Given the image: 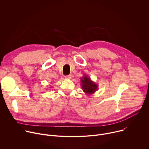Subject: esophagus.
Returning <instances> with one entry per match:
<instances>
[{
	"instance_id": "34e87169",
	"label": "esophagus",
	"mask_w": 149,
	"mask_h": 149,
	"mask_svg": "<svg viewBox=\"0 0 149 149\" xmlns=\"http://www.w3.org/2000/svg\"><path fill=\"white\" fill-rule=\"evenodd\" d=\"M72 77V75H66L65 76V78L66 79H71Z\"/></svg>"
}]
</instances>
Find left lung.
Segmentation results:
<instances>
[{
  "label": "left lung",
  "instance_id": "obj_1",
  "mask_svg": "<svg viewBox=\"0 0 149 149\" xmlns=\"http://www.w3.org/2000/svg\"><path fill=\"white\" fill-rule=\"evenodd\" d=\"M81 86L86 95L93 94L98 90V85L93 81L87 75H84L81 79Z\"/></svg>",
  "mask_w": 149,
  "mask_h": 149
}]
</instances>
